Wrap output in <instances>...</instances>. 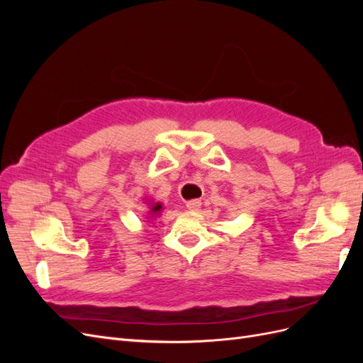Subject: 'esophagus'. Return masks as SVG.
Returning a JSON list of instances; mask_svg holds the SVG:
<instances>
[{
	"label": "esophagus",
	"instance_id": "obj_1",
	"mask_svg": "<svg viewBox=\"0 0 363 363\" xmlns=\"http://www.w3.org/2000/svg\"><path fill=\"white\" fill-rule=\"evenodd\" d=\"M200 206H201L200 200H189L188 203H186V207H188L189 211H199Z\"/></svg>",
	"mask_w": 363,
	"mask_h": 363
}]
</instances>
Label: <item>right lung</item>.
<instances>
[{"mask_svg":"<svg viewBox=\"0 0 363 363\" xmlns=\"http://www.w3.org/2000/svg\"><path fill=\"white\" fill-rule=\"evenodd\" d=\"M160 208H162V204H160V203H157L156 206H152V207H151V215H155V213H157V212L160 211Z\"/></svg>","mask_w":363,"mask_h":363,"instance_id":"add662e5","label":"right lung"}]
</instances>
